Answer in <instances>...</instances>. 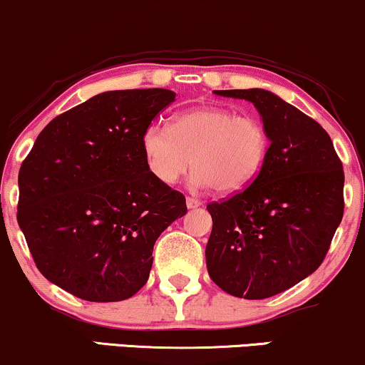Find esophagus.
<instances>
[{"label":"esophagus","mask_w":365,"mask_h":365,"mask_svg":"<svg viewBox=\"0 0 365 365\" xmlns=\"http://www.w3.org/2000/svg\"><path fill=\"white\" fill-rule=\"evenodd\" d=\"M186 206L190 210H195V208H200L201 206V201L196 200V197H186Z\"/></svg>","instance_id":"esophagus-1"}]
</instances>
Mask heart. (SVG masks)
<instances>
[{"instance_id": "obj_1", "label": "heart", "mask_w": 365, "mask_h": 365, "mask_svg": "<svg viewBox=\"0 0 365 365\" xmlns=\"http://www.w3.org/2000/svg\"><path fill=\"white\" fill-rule=\"evenodd\" d=\"M267 150L262 121L227 108H192L175 115L170 128L150 125L142 133L143 157L157 181L174 184L192 164V186L222 195L245 190Z\"/></svg>"}]
</instances>
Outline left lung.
Instances as JSON below:
<instances>
[{
	"instance_id": "left-lung-1",
	"label": "left lung",
	"mask_w": 365,
	"mask_h": 365,
	"mask_svg": "<svg viewBox=\"0 0 365 365\" xmlns=\"http://www.w3.org/2000/svg\"><path fill=\"white\" fill-rule=\"evenodd\" d=\"M254 103L267 132L262 169L249 187L206 206L213 218L206 267L228 294L264 299L320 267L344 217V169L330 135L265 89H225Z\"/></svg>"
}]
</instances>
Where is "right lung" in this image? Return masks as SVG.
I'll return each mask as SVG.
<instances>
[{
	"label": "right lung",
	"mask_w": 365,
	"mask_h": 365,
	"mask_svg": "<svg viewBox=\"0 0 365 365\" xmlns=\"http://www.w3.org/2000/svg\"><path fill=\"white\" fill-rule=\"evenodd\" d=\"M169 89L105 91L45 127L18 174V225L45 279L81 299H128L147 282L155 240L187 213L157 181L142 133Z\"/></svg>",
	"instance_id": "1"
}]
</instances>
